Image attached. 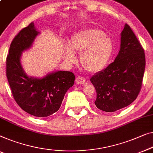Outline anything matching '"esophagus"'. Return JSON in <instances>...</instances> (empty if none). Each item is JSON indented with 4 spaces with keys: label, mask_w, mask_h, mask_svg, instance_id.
Returning <instances> with one entry per match:
<instances>
[{
    "label": "esophagus",
    "mask_w": 153,
    "mask_h": 153,
    "mask_svg": "<svg viewBox=\"0 0 153 153\" xmlns=\"http://www.w3.org/2000/svg\"><path fill=\"white\" fill-rule=\"evenodd\" d=\"M75 81H76V83L77 84H79V85H83V84H84V83H85L86 80H85V79L83 78V76H79L76 77Z\"/></svg>",
    "instance_id": "esophagus-1"
}]
</instances>
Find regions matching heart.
Instances as JSON below:
<instances>
[{
	"label": "heart",
	"mask_w": 153,
	"mask_h": 153,
	"mask_svg": "<svg viewBox=\"0 0 153 153\" xmlns=\"http://www.w3.org/2000/svg\"><path fill=\"white\" fill-rule=\"evenodd\" d=\"M113 42L102 30L96 28L82 30L75 33L70 45L63 46V56L68 64L76 60L75 53H81L80 61L83 67L91 72L102 70L109 61L113 52Z\"/></svg>",
	"instance_id": "heart-1"
}]
</instances>
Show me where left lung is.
Wrapping results in <instances>:
<instances>
[{
  "label": "left lung",
  "mask_w": 153,
  "mask_h": 153,
  "mask_svg": "<svg viewBox=\"0 0 153 153\" xmlns=\"http://www.w3.org/2000/svg\"><path fill=\"white\" fill-rule=\"evenodd\" d=\"M145 65L144 50L126 24L114 61L90 79L97 91L94 103L97 108L112 112L133 102L140 92Z\"/></svg>",
  "instance_id": "obj_1"
}]
</instances>
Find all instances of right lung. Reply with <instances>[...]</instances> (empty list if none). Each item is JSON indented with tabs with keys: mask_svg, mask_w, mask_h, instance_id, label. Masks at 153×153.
Wrapping results in <instances>:
<instances>
[{
	"mask_svg": "<svg viewBox=\"0 0 153 153\" xmlns=\"http://www.w3.org/2000/svg\"><path fill=\"white\" fill-rule=\"evenodd\" d=\"M39 34L31 23L15 36L7 57L6 75L18 105L31 115L45 117L58 111L65 93L74 85L75 76L71 72L61 70L41 78L26 74L21 61L22 53L32 48Z\"/></svg>",
	"mask_w": 153,
	"mask_h": 153,
	"instance_id": "add662e5",
	"label": "right lung"
}]
</instances>
